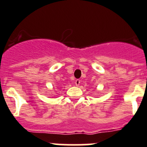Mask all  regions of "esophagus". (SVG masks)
I'll use <instances>...</instances> for the list:
<instances>
[{
    "instance_id": "obj_1",
    "label": "esophagus",
    "mask_w": 147,
    "mask_h": 147,
    "mask_svg": "<svg viewBox=\"0 0 147 147\" xmlns=\"http://www.w3.org/2000/svg\"><path fill=\"white\" fill-rule=\"evenodd\" d=\"M75 86H79V85H80V84H81V81H80L79 79H77V80H75Z\"/></svg>"
}]
</instances>
